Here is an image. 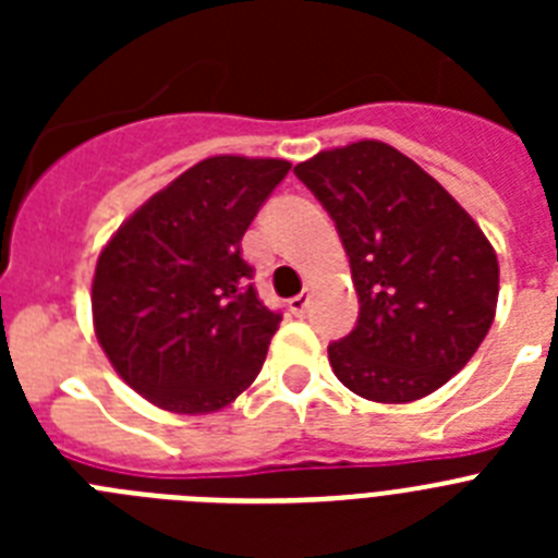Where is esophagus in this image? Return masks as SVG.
<instances>
[{
  "instance_id": "1",
  "label": "esophagus",
  "mask_w": 558,
  "mask_h": 558,
  "mask_svg": "<svg viewBox=\"0 0 558 558\" xmlns=\"http://www.w3.org/2000/svg\"><path fill=\"white\" fill-rule=\"evenodd\" d=\"M307 310H310V293H302V295H295V299H290V313L293 315H299V318H302Z\"/></svg>"
}]
</instances>
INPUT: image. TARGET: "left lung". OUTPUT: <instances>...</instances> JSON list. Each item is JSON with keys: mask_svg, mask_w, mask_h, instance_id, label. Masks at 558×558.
Masks as SVG:
<instances>
[{"mask_svg": "<svg viewBox=\"0 0 558 558\" xmlns=\"http://www.w3.org/2000/svg\"><path fill=\"white\" fill-rule=\"evenodd\" d=\"M293 172L329 211L357 290V324L329 343L335 377L388 405L445 386L495 322L500 268L481 226L386 142L322 150Z\"/></svg>", "mask_w": 558, "mask_h": 558, "instance_id": "obj_1", "label": "left lung"}]
</instances>
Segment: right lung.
I'll return each instance as SVG.
<instances>
[{"mask_svg":"<svg viewBox=\"0 0 558 558\" xmlns=\"http://www.w3.org/2000/svg\"><path fill=\"white\" fill-rule=\"evenodd\" d=\"M288 170L284 159L198 161L100 251L97 340L153 405L190 416L220 411L263 368L282 313L259 302L240 240Z\"/></svg>","mask_w":558,"mask_h":558,"instance_id":"right-lung-1","label":"right lung"}]
</instances>
